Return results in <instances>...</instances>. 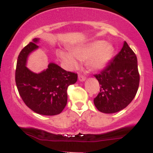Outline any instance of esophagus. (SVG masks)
<instances>
[{"mask_svg": "<svg viewBox=\"0 0 153 153\" xmlns=\"http://www.w3.org/2000/svg\"><path fill=\"white\" fill-rule=\"evenodd\" d=\"M78 79H79V80L80 82H83L86 79V77L83 75H79V76H78Z\"/></svg>", "mask_w": 153, "mask_h": 153, "instance_id": "34e87169", "label": "esophagus"}]
</instances>
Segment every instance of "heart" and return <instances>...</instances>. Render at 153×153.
<instances>
[{
	"label": "heart",
	"instance_id": "1",
	"mask_svg": "<svg viewBox=\"0 0 153 153\" xmlns=\"http://www.w3.org/2000/svg\"><path fill=\"white\" fill-rule=\"evenodd\" d=\"M114 46L102 40H94L80 44L71 49V53L59 50V58L68 67L74 69L78 66L76 58L80 61L87 60V66L93 71L102 70L108 65L114 55Z\"/></svg>",
	"mask_w": 153,
	"mask_h": 153
}]
</instances>
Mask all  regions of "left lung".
Wrapping results in <instances>:
<instances>
[{"label":"left lung","mask_w":153,"mask_h":153,"mask_svg":"<svg viewBox=\"0 0 153 153\" xmlns=\"http://www.w3.org/2000/svg\"><path fill=\"white\" fill-rule=\"evenodd\" d=\"M94 76L100 87L94 99L99 111L115 113L132 101L139 89L140 77L137 57L126 42L107 67Z\"/></svg>","instance_id":"obj_1"}]
</instances>
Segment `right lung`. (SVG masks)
Segmentation results:
<instances>
[{"label": "right lung", "mask_w": 153, "mask_h": 153, "mask_svg": "<svg viewBox=\"0 0 153 153\" xmlns=\"http://www.w3.org/2000/svg\"><path fill=\"white\" fill-rule=\"evenodd\" d=\"M39 39L36 38L19 53L15 71L18 93L25 104L34 112L42 115L60 114L67 103L68 87L77 80V74L68 72L54 62L46 70L36 74L26 66L27 59L37 49Z\"/></svg>", "instance_id": "add662e5"}]
</instances>
